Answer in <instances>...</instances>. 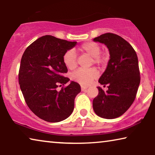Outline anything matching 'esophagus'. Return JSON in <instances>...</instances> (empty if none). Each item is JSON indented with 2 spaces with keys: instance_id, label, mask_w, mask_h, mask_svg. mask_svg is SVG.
Instances as JSON below:
<instances>
[{
  "instance_id": "esophagus-1",
  "label": "esophagus",
  "mask_w": 155,
  "mask_h": 155,
  "mask_svg": "<svg viewBox=\"0 0 155 155\" xmlns=\"http://www.w3.org/2000/svg\"><path fill=\"white\" fill-rule=\"evenodd\" d=\"M87 87H88L87 86H83V85H82V86H81V91H86V90H87Z\"/></svg>"
}]
</instances>
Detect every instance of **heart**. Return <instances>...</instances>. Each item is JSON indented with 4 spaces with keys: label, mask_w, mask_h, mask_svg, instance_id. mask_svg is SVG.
Masks as SVG:
<instances>
[{
    "label": "heart",
    "mask_w": 155,
    "mask_h": 155,
    "mask_svg": "<svg viewBox=\"0 0 155 155\" xmlns=\"http://www.w3.org/2000/svg\"><path fill=\"white\" fill-rule=\"evenodd\" d=\"M81 51L89 56L92 57L93 62L96 64H101L104 62V59L100 57L101 47L95 42H88L81 46ZM63 61L66 67L69 69H74L77 67V54L74 50H69L64 54ZM98 77V72L96 69L83 70L79 69L72 74V78L83 85H88L94 78Z\"/></svg>",
    "instance_id": "1"
}]
</instances>
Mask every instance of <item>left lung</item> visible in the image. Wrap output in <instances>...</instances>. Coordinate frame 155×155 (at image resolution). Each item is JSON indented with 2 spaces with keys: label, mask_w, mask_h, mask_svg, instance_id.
Returning a JSON list of instances; mask_svg holds the SVG:
<instances>
[{
  "label": "left lung",
  "mask_w": 155,
  "mask_h": 155,
  "mask_svg": "<svg viewBox=\"0 0 155 155\" xmlns=\"http://www.w3.org/2000/svg\"><path fill=\"white\" fill-rule=\"evenodd\" d=\"M109 49L110 59L98 82V95L93 100V109L99 117L114 119L127 111L135 98L140 83L138 58L132 46L122 37L104 33L93 40Z\"/></svg>",
  "instance_id": "8db88e82"
}]
</instances>
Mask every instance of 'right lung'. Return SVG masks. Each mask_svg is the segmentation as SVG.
Listing matches in <instances>:
<instances>
[{
    "label": "right lung",
    "mask_w": 155,
    "mask_h": 155,
    "mask_svg": "<svg viewBox=\"0 0 155 155\" xmlns=\"http://www.w3.org/2000/svg\"><path fill=\"white\" fill-rule=\"evenodd\" d=\"M52 35H44L28 46L21 59L18 75L20 90L29 109L40 118L59 122L72 114L81 86L70 81L59 91L57 88L70 79L63 57L77 45Z\"/></svg>",
    "instance_id": "right-lung-1"
}]
</instances>
